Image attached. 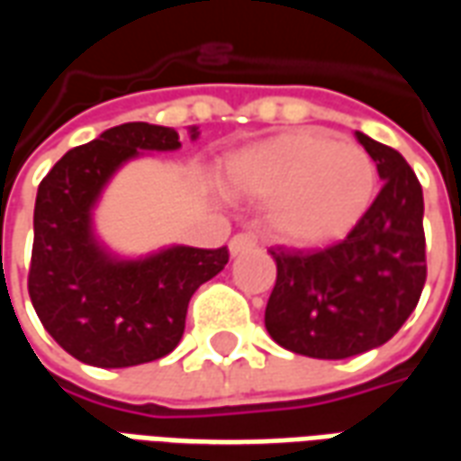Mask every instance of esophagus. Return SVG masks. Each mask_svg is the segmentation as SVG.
<instances>
[{"label": "esophagus", "instance_id": "1", "mask_svg": "<svg viewBox=\"0 0 461 461\" xmlns=\"http://www.w3.org/2000/svg\"><path fill=\"white\" fill-rule=\"evenodd\" d=\"M257 247V241H254V237L251 234H234L230 240V254L231 257H240V254H244V251H251Z\"/></svg>", "mask_w": 461, "mask_h": 461}]
</instances>
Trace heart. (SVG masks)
I'll use <instances>...</instances> for the list:
<instances>
[{
    "mask_svg": "<svg viewBox=\"0 0 461 461\" xmlns=\"http://www.w3.org/2000/svg\"><path fill=\"white\" fill-rule=\"evenodd\" d=\"M217 185L237 202H267V230L294 249L346 237L375 200L377 167L357 142L321 128L271 135L230 152Z\"/></svg>",
    "mask_w": 461,
    "mask_h": 461,
    "instance_id": "1",
    "label": "heart"
}]
</instances>
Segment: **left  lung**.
I'll return each mask as SVG.
<instances>
[{"instance_id": "left-lung-1", "label": "left lung", "mask_w": 461, "mask_h": 461, "mask_svg": "<svg viewBox=\"0 0 461 461\" xmlns=\"http://www.w3.org/2000/svg\"><path fill=\"white\" fill-rule=\"evenodd\" d=\"M383 190L346 241L323 251H271L276 284L264 323L281 348L340 360L383 346L415 311L427 279L422 187L393 148L356 131Z\"/></svg>"}]
</instances>
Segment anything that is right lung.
<instances>
[{"label":"right lung","instance_id":"add662e5","mask_svg":"<svg viewBox=\"0 0 461 461\" xmlns=\"http://www.w3.org/2000/svg\"><path fill=\"white\" fill-rule=\"evenodd\" d=\"M187 132L200 138L197 125ZM180 148L175 128L122 122L66 152L39 185L29 296L49 336L81 363L131 367L172 353L192 294L230 261L227 247L185 244L122 257L95 231V207L122 165Z\"/></svg>","mask_w":461,"mask_h":461}]
</instances>
